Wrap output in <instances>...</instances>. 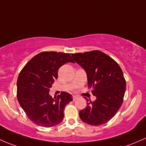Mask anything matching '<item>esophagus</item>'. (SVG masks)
I'll list each match as a JSON object with an SVG mask.
<instances>
[{"label": "esophagus", "instance_id": "esophagus-1", "mask_svg": "<svg viewBox=\"0 0 146 146\" xmlns=\"http://www.w3.org/2000/svg\"><path fill=\"white\" fill-rule=\"evenodd\" d=\"M77 98H78V96H73V101L76 100Z\"/></svg>", "mask_w": 146, "mask_h": 146}]
</instances>
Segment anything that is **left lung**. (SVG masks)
Here are the masks:
<instances>
[{
	"label": "left lung",
	"instance_id": "1",
	"mask_svg": "<svg viewBox=\"0 0 146 146\" xmlns=\"http://www.w3.org/2000/svg\"><path fill=\"white\" fill-rule=\"evenodd\" d=\"M72 57L87 75L88 86L96 97L79 112L84 123L100 125L108 122L122 105L126 81L122 69L111 57L100 50L73 53Z\"/></svg>",
	"mask_w": 146,
	"mask_h": 146
}]
</instances>
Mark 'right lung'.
<instances>
[{"label":"right lung","instance_id":"right-lung-1","mask_svg":"<svg viewBox=\"0 0 146 146\" xmlns=\"http://www.w3.org/2000/svg\"><path fill=\"white\" fill-rule=\"evenodd\" d=\"M67 62H73L69 53L41 52L23 67L17 79V99L29 119L39 126L54 127L63 121L66 105L73 100L62 91L54 100L50 88L58 78V70Z\"/></svg>","mask_w":146,"mask_h":146}]
</instances>
